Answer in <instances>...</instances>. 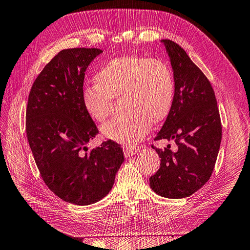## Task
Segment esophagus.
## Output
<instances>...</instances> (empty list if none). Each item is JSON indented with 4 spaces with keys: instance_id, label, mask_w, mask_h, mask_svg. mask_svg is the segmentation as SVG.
I'll return each mask as SVG.
<instances>
[{
    "instance_id": "1",
    "label": "esophagus",
    "mask_w": 250,
    "mask_h": 250,
    "mask_svg": "<svg viewBox=\"0 0 250 250\" xmlns=\"http://www.w3.org/2000/svg\"><path fill=\"white\" fill-rule=\"evenodd\" d=\"M123 151H124V154L125 156H131L137 154L139 152V148L134 147V146H124L123 147Z\"/></svg>"
}]
</instances>
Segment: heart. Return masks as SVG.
<instances>
[{"label": "heart", "instance_id": "obj_1", "mask_svg": "<svg viewBox=\"0 0 250 250\" xmlns=\"http://www.w3.org/2000/svg\"><path fill=\"white\" fill-rule=\"evenodd\" d=\"M97 84L82 89L87 115L99 123L109 117L112 102L121 99L125 113L101 128L106 139L123 144L140 142L151 126L168 116L174 100L173 74L164 60L127 55L105 63L95 76Z\"/></svg>", "mask_w": 250, "mask_h": 250}]
</instances>
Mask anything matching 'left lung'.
<instances>
[{
    "label": "left lung",
    "mask_w": 250,
    "mask_h": 250,
    "mask_svg": "<svg viewBox=\"0 0 250 250\" xmlns=\"http://www.w3.org/2000/svg\"><path fill=\"white\" fill-rule=\"evenodd\" d=\"M173 71L174 100L155 141H174L177 150L154 148L161 167L150 187L166 198H186L206 185L213 173L222 139L220 115L208 79L186 51L170 40L161 41Z\"/></svg>",
    "instance_id": "1"
}]
</instances>
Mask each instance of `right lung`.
<instances>
[{
  "instance_id": "1",
  "label": "right lung",
  "mask_w": 250,
  "mask_h": 250,
  "mask_svg": "<svg viewBox=\"0 0 250 250\" xmlns=\"http://www.w3.org/2000/svg\"><path fill=\"white\" fill-rule=\"evenodd\" d=\"M103 51H60L35 79L28 98L26 131L41 175L63 201L88 206L106 196L124 162L111 140L87 148L98 133L82 104L85 71Z\"/></svg>"
}]
</instances>
